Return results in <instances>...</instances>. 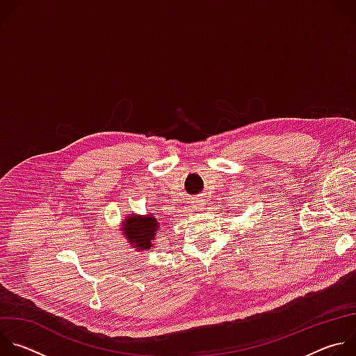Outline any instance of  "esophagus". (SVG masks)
Segmentation results:
<instances>
[{
	"label": "esophagus",
	"mask_w": 356,
	"mask_h": 356,
	"mask_svg": "<svg viewBox=\"0 0 356 356\" xmlns=\"http://www.w3.org/2000/svg\"><path fill=\"white\" fill-rule=\"evenodd\" d=\"M191 206H193V209H195V210H202L204 209V206H206V202H204V198H194L193 201H191Z\"/></svg>",
	"instance_id": "1"
}]
</instances>
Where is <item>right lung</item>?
Listing matches in <instances>:
<instances>
[{
    "label": "right lung",
    "instance_id": "right-lung-1",
    "mask_svg": "<svg viewBox=\"0 0 356 356\" xmlns=\"http://www.w3.org/2000/svg\"><path fill=\"white\" fill-rule=\"evenodd\" d=\"M159 221L161 218L152 213L146 216L127 214V217H124V221H121L120 231L129 243V246L135 248V250H154V243L156 242V232L161 228Z\"/></svg>",
    "mask_w": 356,
    "mask_h": 356
}]
</instances>
